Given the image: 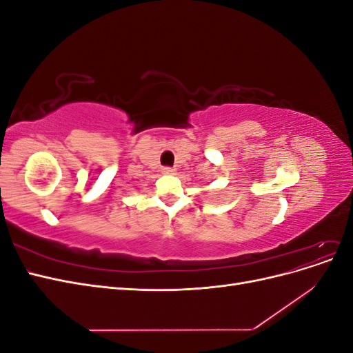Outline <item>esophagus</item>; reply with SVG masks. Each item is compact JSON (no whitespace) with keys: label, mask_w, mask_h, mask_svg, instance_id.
<instances>
[{"label":"esophagus","mask_w":353,"mask_h":353,"mask_svg":"<svg viewBox=\"0 0 353 353\" xmlns=\"http://www.w3.org/2000/svg\"><path fill=\"white\" fill-rule=\"evenodd\" d=\"M162 172L166 174V175H169V174H174L175 169L170 168V166H163V168H162Z\"/></svg>","instance_id":"esophagus-1"}]
</instances>
